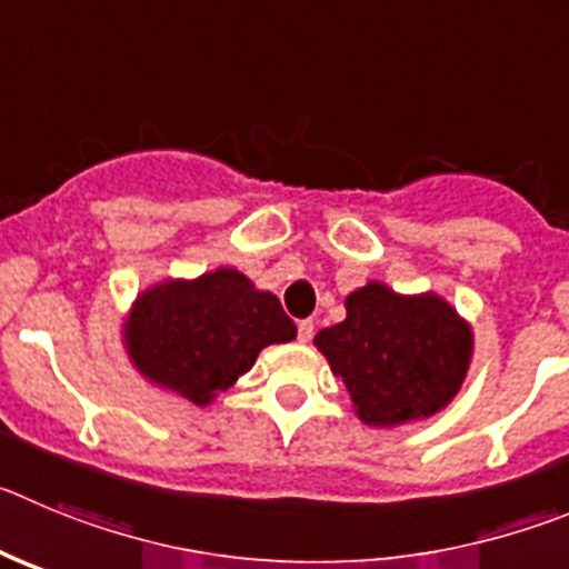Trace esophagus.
I'll return each mask as SVG.
<instances>
[{
	"label": "esophagus",
	"instance_id": "obj_1",
	"mask_svg": "<svg viewBox=\"0 0 569 569\" xmlns=\"http://www.w3.org/2000/svg\"><path fill=\"white\" fill-rule=\"evenodd\" d=\"M311 337H315V320L297 322V339H300V342H309Z\"/></svg>",
	"mask_w": 569,
	"mask_h": 569
}]
</instances>
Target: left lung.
I'll list each match as a JSON object with an SVG mask.
<instances>
[{
  "label": "left lung",
  "mask_w": 569,
  "mask_h": 569,
  "mask_svg": "<svg viewBox=\"0 0 569 569\" xmlns=\"http://www.w3.org/2000/svg\"><path fill=\"white\" fill-rule=\"evenodd\" d=\"M345 309L348 317L322 328L315 345L365 423L396 427L452 401L469 370L471 331L440 297H398L368 283Z\"/></svg>",
  "instance_id": "obj_1"
}]
</instances>
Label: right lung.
Listing matches in <instances>:
<instances>
[{"mask_svg":"<svg viewBox=\"0 0 569 569\" xmlns=\"http://www.w3.org/2000/svg\"><path fill=\"white\" fill-rule=\"evenodd\" d=\"M295 333L278 297L219 269L146 291L131 311L129 353L151 381L207 405L252 368L260 348Z\"/></svg>","mask_w":569,"mask_h":569,"instance_id":"obj_1","label":"right lung"}]
</instances>
